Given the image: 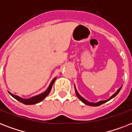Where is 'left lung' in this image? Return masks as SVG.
I'll use <instances>...</instances> for the list:
<instances>
[{"instance_id": "obj_1", "label": "left lung", "mask_w": 132, "mask_h": 132, "mask_svg": "<svg viewBox=\"0 0 132 132\" xmlns=\"http://www.w3.org/2000/svg\"><path fill=\"white\" fill-rule=\"evenodd\" d=\"M121 88H122V86L119 88V90H117V92H115L114 94H113L112 96H111L110 98H108V99H107V100H105V101H98V102H96V103H91V102H90V101H88L86 100L84 98H83L82 96H81L80 94L78 93V92H77V90L75 86V93H76V95L77 96V97H78V98H79V99H80V100L83 103H84L88 105H90V106H98V105H100L103 104V103H106L107 101H110V99H112V98H114V96H117V94H119V92H120V90H121Z\"/></svg>"}]
</instances>
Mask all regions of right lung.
<instances>
[{
  "mask_svg": "<svg viewBox=\"0 0 132 132\" xmlns=\"http://www.w3.org/2000/svg\"><path fill=\"white\" fill-rule=\"evenodd\" d=\"M56 79V77L52 80V81L50 84L49 86L48 87V88L46 89L45 92H42L41 94H38V95H36V96H32L31 98H21V97H20V96H17V95H14L12 93H11L10 92H9V94L12 96L14 98H15L16 100L20 101V102L24 104L25 105H33V104H36V103H40V101H42L44 99L46 96H47V95L50 93L51 92V90L52 86H53V85L54 82H55V81Z\"/></svg>",
  "mask_w": 132,
  "mask_h": 132,
  "instance_id": "1",
  "label": "right lung"
}]
</instances>
